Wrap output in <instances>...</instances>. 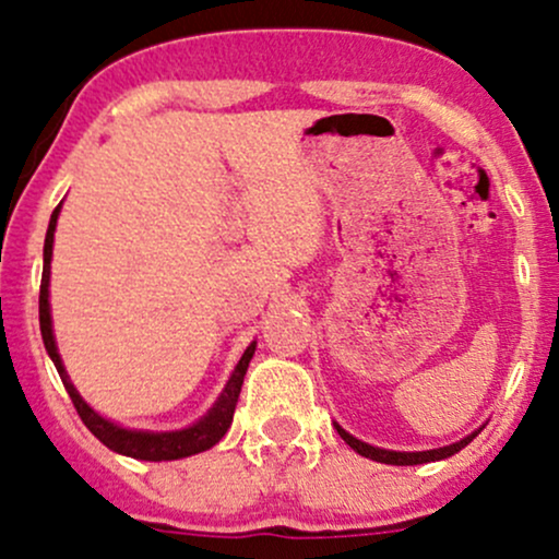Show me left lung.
Segmentation results:
<instances>
[{"label": "left lung", "instance_id": "left-lung-1", "mask_svg": "<svg viewBox=\"0 0 559 559\" xmlns=\"http://www.w3.org/2000/svg\"><path fill=\"white\" fill-rule=\"evenodd\" d=\"M336 431L346 441V444L355 449L357 454L376 460V463H386V465H423V463H436V460H447V457H452V454H457L460 449H465L478 436V431H476V433L465 436V439L454 441V444L439 447V449H426V452H394V449H381V447L365 444V441L355 439L352 433H346L342 426H336Z\"/></svg>", "mask_w": 559, "mask_h": 559}]
</instances>
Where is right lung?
<instances>
[{"instance_id":"obj_1","label":"right lung","mask_w":559,"mask_h":559,"mask_svg":"<svg viewBox=\"0 0 559 559\" xmlns=\"http://www.w3.org/2000/svg\"><path fill=\"white\" fill-rule=\"evenodd\" d=\"M60 207L62 204H57L52 217H49L47 239H44V273H41V292H38V325H41L44 346H47L57 373L62 378V386H66L70 400H73V407L79 409L83 426H86L88 431L102 441V444L110 447L112 452L126 454V457H133V460H150V463L191 457V454L215 447L217 441L226 436V431L230 428V420H234V409H236V402H239L243 376H247L249 360H252L258 342H252L247 349H243L241 360L234 368V373H230L223 394L217 396V402L207 409V415H204L202 420H197L194 426L181 428V431L155 433V431H131V428H123L118 426V423L102 418L99 413H94V409L81 400V394L75 391L73 383H70L68 370L60 360V352H57L55 333H52V312H49V262H52V243H55V228H57Z\"/></svg>"}]
</instances>
